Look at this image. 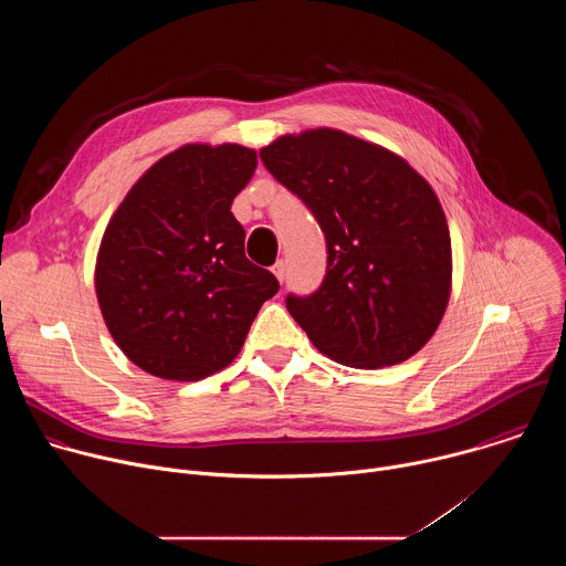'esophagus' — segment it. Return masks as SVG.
Segmentation results:
<instances>
[{
  "label": "esophagus",
  "mask_w": 566,
  "mask_h": 566,
  "mask_svg": "<svg viewBox=\"0 0 566 566\" xmlns=\"http://www.w3.org/2000/svg\"><path fill=\"white\" fill-rule=\"evenodd\" d=\"M273 275H275L280 282H284V275H286V264H284L282 260L273 264Z\"/></svg>",
  "instance_id": "34e87169"
}]
</instances>
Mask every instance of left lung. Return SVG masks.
<instances>
[{
	"label": "left lung",
	"mask_w": 566,
	"mask_h": 566,
	"mask_svg": "<svg viewBox=\"0 0 566 566\" xmlns=\"http://www.w3.org/2000/svg\"><path fill=\"white\" fill-rule=\"evenodd\" d=\"M266 170L317 219L327 275L286 308L332 360L380 369L437 332L452 289V247L432 186L398 154L317 127L260 149Z\"/></svg>",
	"instance_id": "obj_1"
}]
</instances>
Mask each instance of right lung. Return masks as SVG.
<instances>
[{
  "mask_svg": "<svg viewBox=\"0 0 566 566\" xmlns=\"http://www.w3.org/2000/svg\"><path fill=\"white\" fill-rule=\"evenodd\" d=\"M255 168L251 147L190 143L158 158L112 214L96 295L112 338L143 371L188 382L228 367L277 293L230 212Z\"/></svg>",
  "mask_w": 566,
  "mask_h": 566,
  "instance_id": "obj_1",
  "label": "right lung"
}]
</instances>
